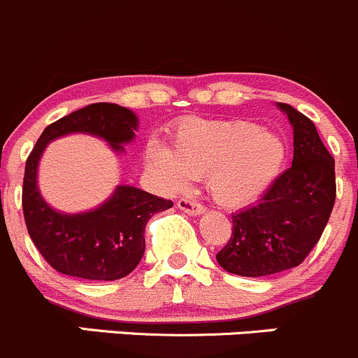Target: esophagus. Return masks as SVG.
Returning a JSON list of instances; mask_svg holds the SVG:
<instances>
[{"instance_id": "obj_1", "label": "esophagus", "mask_w": 358, "mask_h": 358, "mask_svg": "<svg viewBox=\"0 0 358 358\" xmlns=\"http://www.w3.org/2000/svg\"><path fill=\"white\" fill-rule=\"evenodd\" d=\"M178 208L182 210V212L189 213V215H201L205 212V208L196 201H191L187 198H180L178 201Z\"/></svg>"}]
</instances>
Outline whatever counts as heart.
<instances>
[{"instance_id": "1", "label": "heart", "mask_w": 358, "mask_h": 358, "mask_svg": "<svg viewBox=\"0 0 358 358\" xmlns=\"http://www.w3.org/2000/svg\"><path fill=\"white\" fill-rule=\"evenodd\" d=\"M146 160L169 191H182L206 174L217 203L241 208L255 203L279 178L286 145L281 136L250 120L187 119L172 134L171 148L150 143Z\"/></svg>"}]
</instances>
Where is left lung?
<instances>
[{
  "instance_id": "8db88e82",
  "label": "left lung",
  "mask_w": 358,
  "mask_h": 358,
  "mask_svg": "<svg viewBox=\"0 0 358 358\" xmlns=\"http://www.w3.org/2000/svg\"><path fill=\"white\" fill-rule=\"evenodd\" d=\"M293 127V164L259 203L233 215V234L215 255L231 274L262 278L296 267L324 233L334 200V158L314 122L278 103Z\"/></svg>"
}]
</instances>
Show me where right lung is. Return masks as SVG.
I'll return each mask as SVG.
<instances>
[{"label": "right lung", "mask_w": 358, "mask_h": 358, "mask_svg": "<svg viewBox=\"0 0 358 358\" xmlns=\"http://www.w3.org/2000/svg\"><path fill=\"white\" fill-rule=\"evenodd\" d=\"M138 117L115 103H93L50 124L25 162L22 206L29 236L44 260L62 274L90 281H115L131 274L145 253L146 222L172 201L134 186H117L90 212L64 213L46 203L38 187L43 152L67 134L101 138L115 153L136 138Z\"/></svg>", "instance_id": "1"}]
</instances>
